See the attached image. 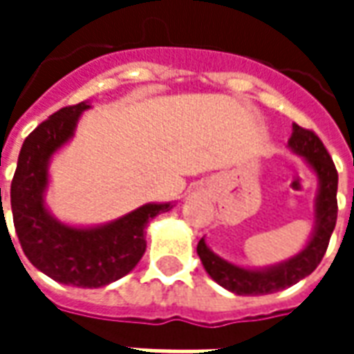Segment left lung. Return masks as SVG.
<instances>
[{
	"label": "left lung",
	"instance_id": "1",
	"mask_svg": "<svg viewBox=\"0 0 354 354\" xmlns=\"http://www.w3.org/2000/svg\"><path fill=\"white\" fill-rule=\"evenodd\" d=\"M288 146L305 157L313 170L317 172L320 180L319 197H317V227L313 233L309 245L301 252L294 256L292 260L284 261L281 266H273L269 269H243L222 260L220 256L210 252V248L201 239L197 245L203 266L207 273L214 279L220 286L227 288L239 296H263L273 294L296 284L307 274H311L320 260L326 254L328 243L332 237V231L337 220V170L332 157L326 151L320 138L309 129L294 124V132L288 140Z\"/></svg>",
	"mask_w": 354,
	"mask_h": 354
}]
</instances>
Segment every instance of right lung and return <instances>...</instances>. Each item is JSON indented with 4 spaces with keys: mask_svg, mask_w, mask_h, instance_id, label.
<instances>
[{
    "mask_svg": "<svg viewBox=\"0 0 354 354\" xmlns=\"http://www.w3.org/2000/svg\"><path fill=\"white\" fill-rule=\"evenodd\" d=\"M87 108L85 102L66 106L28 134L11 182V208L20 246L39 271L62 284L100 288L136 267L146 252L147 222L172 205H144L93 230L68 227L47 212L43 205L47 162L72 136Z\"/></svg>",
    "mask_w": 354,
    "mask_h": 354,
    "instance_id": "obj_1",
    "label": "right lung"
}]
</instances>
